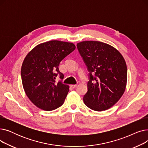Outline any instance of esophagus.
Returning a JSON list of instances; mask_svg holds the SVG:
<instances>
[{
	"label": "esophagus",
	"instance_id": "1",
	"mask_svg": "<svg viewBox=\"0 0 148 148\" xmlns=\"http://www.w3.org/2000/svg\"><path fill=\"white\" fill-rule=\"evenodd\" d=\"M70 87L71 88H75L77 87V84H71L70 85Z\"/></svg>",
	"mask_w": 148,
	"mask_h": 148
}]
</instances>
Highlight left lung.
<instances>
[{
    "label": "left lung",
    "mask_w": 148,
    "mask_h": 148,
    "mask_svg": "<svg viewBox=\"0 0 148 148\" xmlns=\"http://www.w3.org/2000/svg\"><path fill=\"white\" fill-rule=\"evenodd\" d=\"M77 47L89 72L84 103L95 111L107 110L125 92L127 82L125 60L117 49L104 42L85 41L77 43Z\"/></svg>",
    "instance_id": "left-lung-1"
}]
</instances>
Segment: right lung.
<instances>
[{
    "mask_svg": "<svg viewBox=\"0 0 148 148\" xmlns=\"http://www.w3.org/2000/svg\"><path fill=\"white\" fill-rule=\"evenodd\" d=\"M75 49L73 43L51 40L37 45L25 57L21 69L23 86L37 107L51 111L64 104L69 88L61 81H55L58 74L54 71L63 79L59 65Z\"/></svg>",
    "mask_w": 148,
    "mask_h": 148,
    "instance_id": "add662e5",
    "label": "right lung"
}]
</instances>
